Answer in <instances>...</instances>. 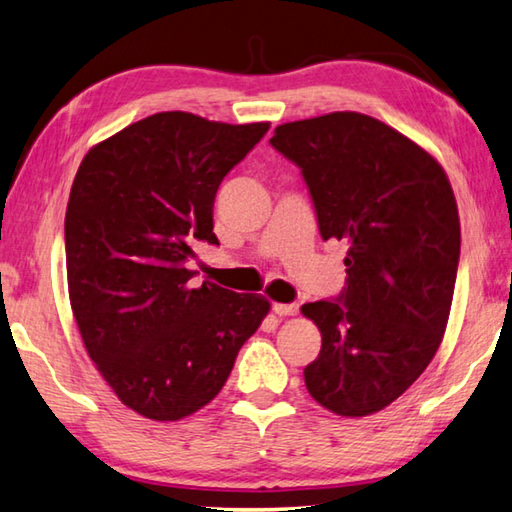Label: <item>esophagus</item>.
<instances>
[{
    "mask_svg": "<svg viewBox=\"0 0 512 512\" xmlns=\"http://www.w3.org/2000/svg\"><path fill=\"white\" fill-rule=\"evenodd\" d=\"M274 312L278 316H294L298 312L296 303H274Z\"/></svg>",
    "mask_w": 512,
    "mask_h": 512,
    "instance_id": "34e87169",
    "label": "esophagus"
}]
</instances>
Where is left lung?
Here are the masks:
<instances>
[{
    "instance_id": "left-lung-1",
    "label": "left lung",
    "mask_w": 512,
    "mask_h": 512,
    "mask_svg": "<svg viewBox=\"0 0 512 512\" xmlns=\"http://www.w3.org/2000/svg\"><path fill=\"white\" fill-rule=\"evenodd\" d=\"M269 142L301 169L323 240L347 243L341 296L301 307L323 339L307 392L368 417L419 379L446 332L461 249L450 180L417 142L356 111L285 122Z\"/></svg>"
}]
</instances>
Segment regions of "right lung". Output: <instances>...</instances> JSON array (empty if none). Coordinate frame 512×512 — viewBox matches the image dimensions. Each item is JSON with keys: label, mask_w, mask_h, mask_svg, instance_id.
<instances>
[{"label": "right lung", "mask_w": 512, "mask_h": 512, "mask_svg": "<svg viewBox=\"0 0 512 512\" xmlns=\"http://www.w3.org/2000/svg\"><path fill=\"white\" fill-rule=\"evenodd\" d=\"M267 129L156 113L95 144L75 173L71 310L95 368L142 417L178 421L207 406L269 312L260 294L196 287L185 267L196 240L218 245L216 191Z\"/></svg>", "instance_id": "obj_1"}]
</instances>
